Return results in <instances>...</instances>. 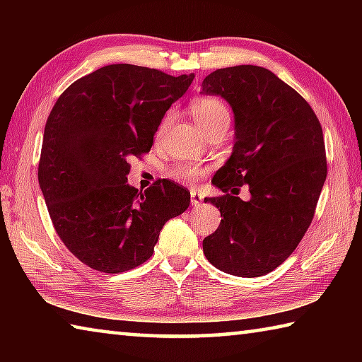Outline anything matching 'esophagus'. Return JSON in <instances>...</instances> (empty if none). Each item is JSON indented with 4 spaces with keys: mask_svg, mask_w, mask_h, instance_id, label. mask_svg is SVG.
<instances>
[{
    "mask_svg": "<svg viewBox=\"0 0 362 362\" xmlns=\"http://www.w3.org/2000/svg\"><path fill=\"white\" fill-rule=\"evenodd\" d=\"M189 198H192V204L194 207H198L201 204V201H203V194H201L198 189H192V192H189Z\"/></svg>",
    "mask_w": 362,
    "mask_h": 362,
    "instance_id": "34e87169",
    "label": "esophagus"
}]
</instances>
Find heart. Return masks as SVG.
<instances>
[{"mask_svg":"<svg viewBox=\"0 0 362 362\" xmlns=\"http://www.w3.org/2000/svg\"><path fill=\"white\" fill-rule=\"evenodd\" d=\"M189 110H192L193 118L196 119V122H198L201 131H203L206 136H209V134H212L217 129H222V127H226V129H228L230 121H231L230 108L222 99H218V97H212V95L196 97V99L189 103ZM170 119H173V115L170 113L164 116L161 124L158 127V134H163L166 131ZM203 174H204V169L193 163H182L179 166L174 168V175L188 182H194Z\"/></svg>","mask_w":362,"mask_h":362,"instance_id":"1","label":"heart"}]
</instances>
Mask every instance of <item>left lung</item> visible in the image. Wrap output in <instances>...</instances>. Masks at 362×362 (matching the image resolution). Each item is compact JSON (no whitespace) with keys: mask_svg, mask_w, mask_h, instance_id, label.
<instances>
[{"mask_svg":"<svg viewBox=\"0 0 362 362\" xmlns=\"http://www.w3.org/2000/svg\"><path fill=\"white\" fill-rule=\"evenodd\" d=\"M201 88L235 113L233 153L212 179L225 194L204 198L222 216L204 255L225 273L259 278L296 250L313 220L327 175L322 127L310 103L263 66L216 70ZM243 185L249 202L237 196Z\"/></svg>","mask_w":362,"mask_h":362,"instance_id":"1","label":"left lung"}]
</instances>
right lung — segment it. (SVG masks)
<instances>
[{"mask_svg":"<svg viewBox=\"0 0 362 362\" xmlns=\"http://www.w3.org/2000/svg\"><path fill=\"white\" fill-rule=\"evenodd\" d=\"M194 75L170 76L115 64L76 79L47 116L38 180L66 249L102 273H122L151 257L159 231L189 206V192L159 179L145 192L127 182L148 153L170 105Z\"/></svg>","mask_w":362,"mask_h":362,"instance_id":"add662e5","label":"right lung"}]
</instances>
